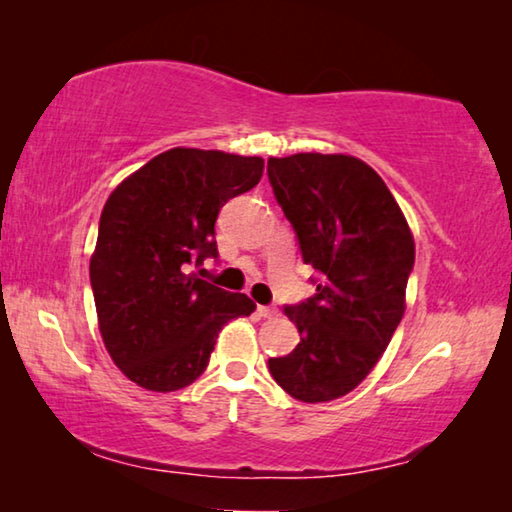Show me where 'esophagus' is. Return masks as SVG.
Masks as SVG:
<instances>
[{
  "label": "esophagus",
  "instance_id": "34e87169",
  "mask_svg": "<svg viewBox=\"0 0 512 512\" xmlns=\"http://www.w3.org/2000/svg\"><path fill=\"white\" fill-rule=\"evenodd\" d=\"M257 314L262 316V318H273V316H277V309L275 307H266V305H259L257 307Z\"/></svg>",
  "mask_w": 512,
  "mask_h": 512
}]
</instances>
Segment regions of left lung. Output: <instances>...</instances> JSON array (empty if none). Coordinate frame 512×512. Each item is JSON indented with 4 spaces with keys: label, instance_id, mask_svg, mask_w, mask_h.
<instances>
[{
    "label": "left lung",
    "instance_id": "left-lung-1",
    "mask_svg": "<svg viewBox=\"0 0 512 512\" xmlns=\"http://www.w3.org/2000/svg\"><path fill=\"white\" fill-rule=\"evenodd\" d=\"M266 171L318 273L314 296L284 307L300 343L268 359V370L300 402L336 400L368 377L404 316L415 262L409 223L377 171L352 155L271 158Z\"/></svg>",
    "mask_w": 512,
    "mask_h": 512
}]
</instances>
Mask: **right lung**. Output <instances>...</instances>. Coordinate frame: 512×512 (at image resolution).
Masks as SVG:
<instances>
[{
	"instance_id": "1",
	"label": "right lung",
	"mask_w": 512,
	"mask_h": 512,
	"mask_svg": "<svg viewBox=\"0 0 512 512\" xmlns=\"http://www.w3.org/2000/svg\"><path fill=\"white\" fill-rule=\"evenodd\" d=\"M262 158L171 149L128 176L103 205L90 282L99 329L112 361L155 393L203 375L216 336L255 302L192 271L219 257L214 223L221 207L253 189Z\"/></svg>"
}]
</instances>
